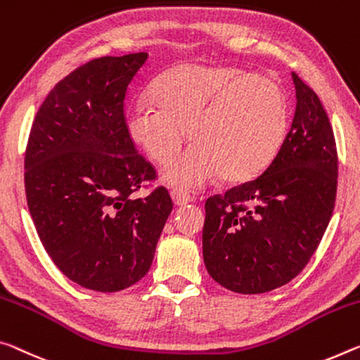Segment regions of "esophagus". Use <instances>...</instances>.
Listing matches in <instances>:
<instances>
[{"label":"esophagus","instance_id":"34e87169","mask_svg":"<svg viewBox=\"0 0 360 360\" xmlns=\"http://www.w3.org/2000/svg\"><path fill=\"white\" fill-rule=\"evenodd\" d=\"M171 198H173L174 205H178V207H182V205L193 202V197L191 195V193H187L184 191H178V189L171 191Z\"/></svg>","mask_w":360,"mask_h":360}]
</instances>
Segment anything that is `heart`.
<instances>
[{"label":"heart","mask_w":360,"mask_h":360,"mask_svg":"<svg viewBox=\"0 0 360 360\" xmlns=\"http://www.w3.org/2000/svg\"><path fill=\"white\" fill-rule=\"evenodd\" d=\"M152 101L128 107L127 129L153 162L167 163L189 127L195 142L169 163L171 186L197 189L219 173L243 182L258 176L283 146L290 122L287 91L277 79L229 65L186 64L158 79Z\"/></svg>","instance_id":"b5f03b06"}]
</instances>
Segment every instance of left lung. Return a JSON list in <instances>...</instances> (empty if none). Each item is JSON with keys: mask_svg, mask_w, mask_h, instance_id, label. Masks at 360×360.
<instances>
[{"mask_svg": "<svg viewBox=\"0 0 360 360\" xmlns=\"http://www.w3.org/2000/svg\"><path fill=\"white\" fill-rule=\"evenodd\" d=\"M296 110L261 176L205 202L203 261L216 282L266 293L298 276L333 214L338 153L319 96L296 73Z\"/></svg>", "mask_w": 360, "mask_h": 360, "instance_id": "1", "label": "left lung"}]
</instances>
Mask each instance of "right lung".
Instances as JSON below:
<instances>
[{
  "label": "right lung",
  "instance_id": "1",
  "mask_svg": "<svg viewBox=\"0 0 360 360\" xmlns=\"http://www.w3.org/2000/svg\"><path fill=\"white\" fill-rule=\"evenodd\" d=\"M147 53L99 57L51 89L25 149V193L44 250L70 281L120 292L150 269L173 202L127 129V89Z\"/></svg>",
  "mask_w": 360,
  "mask_h": 360
}]
</instances>
